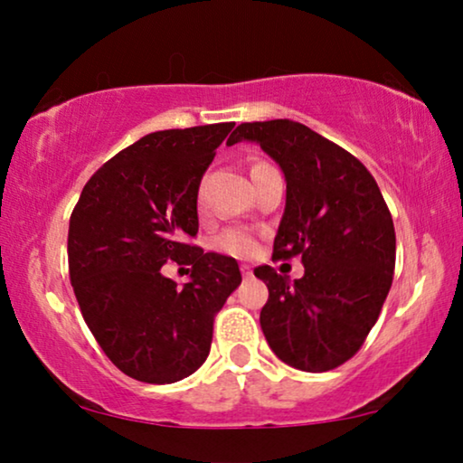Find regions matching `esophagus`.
Wrapping results in <instances>:
<instances>
[{
  "instance_id": "esophagus-1",
  "label": "esophagus",
  "mask_w": 463,
  "mask_h": 463,
  "mask_svg": "<svg viewBox=\"0 0 463 463\" xmlns=\"http://www.w3.org/2000/svg\"><path fill=\"white\" fill-rule=\"evenodd\" d=\"M240 269H242V276H244V278H250V276H252V269H250V265L242 263V265H240Z\"/></svg>"
}]
</instances>
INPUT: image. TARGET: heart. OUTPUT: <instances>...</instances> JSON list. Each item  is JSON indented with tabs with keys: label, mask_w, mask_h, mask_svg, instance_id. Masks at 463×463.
I'll use <instances>...</instances> for the list:
<instances>
[{
	"label": "heart",
	"mask_w": 463,
	"mask_h": 463,
	"mask_svg": "<svg viewBox=\"0 0 463 463\" xmlns=\"http://www.w3.org/2000/svg\"><path fill=\"white\" fill-rule=\"evenodd\" d=\"M214 244H217V249L227 252V255H236V257H249L257 249L255 236H252L250 232L240 230V227L225 230Z\"/></svg>",
	"instance_id": "obj_1"
}]
</instances>
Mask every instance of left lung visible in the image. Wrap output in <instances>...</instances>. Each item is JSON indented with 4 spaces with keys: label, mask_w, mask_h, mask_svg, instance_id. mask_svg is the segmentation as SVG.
Instances as JSON below:
<instances>
[{
    "label": "left lung",
    "mask_w": 463,
    "mask_h": 463,
    "mask_svg": "<svg viewBox=\"0 0 463 463\" xmlns=\"http://www.w3.org/2000/svg\"><path fill=\"white\" fill-rule=\"evenodd\" d=\"M257 143L287 181V204L274 257L301 255L299 280L255 268L268 284L265 339L282 363L322 373L364 344L392 287L396 233L392 214L364 164L293 119L240 124L227 145Z\"/></svg>",
    "instance_id": "1"
}]
</instances>
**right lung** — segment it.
Wrapping results in <instances>:
<instances>
[{
    "label": "right lung",
    "mask_w": 463,
    "mask_h": 463,
    "mask_svg": "<svg viewBox=\"0 0 463 463\" xmlns=\"http://www.w3.org/2000/svg\"><path fill=\"white\" fill-rule=\"evenodd\" d=\"M233 122L138 138L90 176L69 221V276L88 328L119 371L175 383L204 364L214 314L242 282L238 261L185 244L198 189ZM166 260L192 264L179 288Z\"/></svg>",
    "instance_id": "right-lung-1"
}]
</instances>
